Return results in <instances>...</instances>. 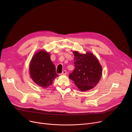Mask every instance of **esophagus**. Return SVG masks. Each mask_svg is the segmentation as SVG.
Listing matches in <instances>:
<instances>
[{"label": "esophagus", "mask_w": 132, "mask_h": 132, "mask_svg": "<svg viewBox=\"0 0 132 132\" xmlns=\"http://www.w3.org/2000/svg\"><path fill=\"white\" fill-rule=\"evenodd\" d=\"M66 74H67V72L65 70H64L61 73V74H62V75H66Z\"/></svg>", "instance_id": "34e87169"}]
</instances>
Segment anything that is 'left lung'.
I'll use <instances>...</instances> for the list:
<instances>
[{"label": "left lung", "instance_id": "1", "mask_svg": "<svg viewBox=\"0 0 132 132\" xmlns=\"http://www.w3.org/2000/svg\"><path fill=\"white\" fill-rule=\"evenodd\" d=\"M75 68L69 75L80 90L85 92L93 88L100 80L102 68L98 59L90 52L80 54L74 51Z\"/></svg>", "mask_w": 132, "mask_h": 132}]
</instances>
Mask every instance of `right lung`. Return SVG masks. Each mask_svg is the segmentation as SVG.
I'll return each mask as SVG.
<instances>
[{
  "instance_id": "add662e5",
  "label": "right lung",
  "mask_w": 132,
  "mask_h": 132,
  "mask_svg": "<svg viewBox=\"0 0 132 132\" xmlns=\"http://www.w3.org/2000/svg\"><path fill=\"white\" fill-rule=\"evenodd\" d=\"M30 77L37 85L43 88L51 86L53 80L58 76L48 52L42 50L32 57L29 66Z\"/></svg>"
}]
</instances>
